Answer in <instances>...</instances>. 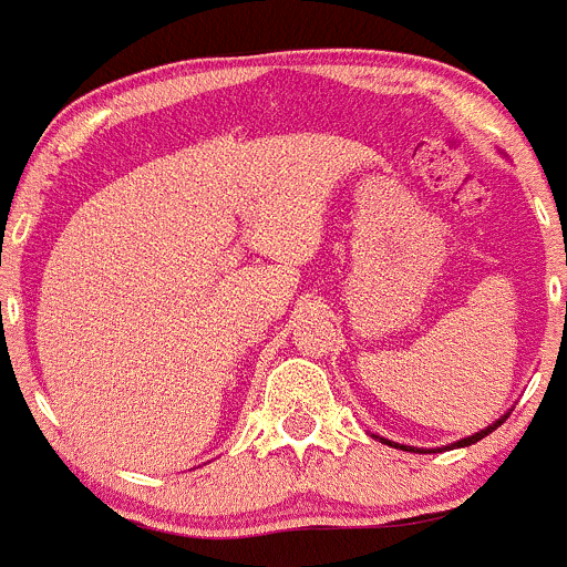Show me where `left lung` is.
<instances>
[{
	"mask_svg": "<svg viewBox=\"0 0 567 567\" xmlns=\"http://www.w3.org/2000/svg\"><path fill=\"white\" fill-rule=\"evenodd\" d=\"M509 416V414H506ZM506 416H501L498 422H492V425H486L484 431H478V433H473V436H467V439H458V442H453V444H447V447H439V453L442 451H451V447H467V444H475L478 442V439H484V436H489L492 431H495V427L501 425V422L506 420ZM374 439H380V442H385V444H391V447H400V451H411L409 444H396V442H389V439H383V436H374Z\"/></svg>",
	"mask_w": 567,
	"mask_h": 567,
	"instance_id": "1",
	"label": "left lung"
}]
</instances>
